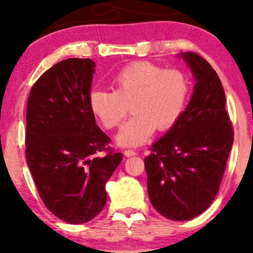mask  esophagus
<instances>
[{
  "label": "esophagus",
  "instance_id": "esophagus-1",
  "mask_svg": "<svg viewBox=\"0 0 253 253\" xmlns=\"http://www.w3.org/2000/svg\"><path fill=\"white\" fill-rule=\"evenodd\" d=\"M137 153L134 151H132V150H126L124 151V155H126V157H127V158H130V157H134V155H136Z\"/></svg>",
  "mask_w": 253,
  "mask_h": 253
}]
</instances>
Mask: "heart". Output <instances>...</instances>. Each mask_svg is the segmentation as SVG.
Returning a JSON list of instances; mask_svg holds the SVG:
<instances>
[{"label":"heart","mask_w":253,"mask_h":253,"mask_svg":"<svg viewBox=\"0 0 253 253\" xmlns=\"http://www.w3.org/2000/svg\"><path fill=\"white\" fill-rule=\"evenodd\" d=\"M114 91L93 89L92 113L107 129L119 126L130 109L133 114L117 134L120 146H139L154 130L166 131L181 119L190 96V81L177 69L151 62H133L113 78Z\"/></svg>","instance_id":"1"}]
</instances>
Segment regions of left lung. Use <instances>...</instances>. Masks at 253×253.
<instances>
[{
	"label": "left lung",
	"instance_id": "left-lung-1",
	"mask_svg": "<svg viewBox=\"0 0 253 253\" xmlns=\"http://www.w3.org/2000/svg\"><path fill=\"white\" fill-rule=\"evenodd\" d=\"M196 84L181 119L145 158L147 192L161 215L186 221L209 209L219 192L234 131L226 94L215 70L198 54L178 55Z\"/></svg>",
	"mask_w": 253,
	"mask_h": 253
}]
</instances>
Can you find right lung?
<instances>
[{"instance_id": "right-lung-1", "label": "right lung", "mask_w": 253, "mask_h": 253, "mask_svg": "<svg viewBox=\"0 0 253 253\" xmlns=\"http://www.w3.org/2000/svg\"><path fill=\"white\" fill-rule=\"evenodd\" d=\"M94 68L89 58L58 62L40 76L27 100V166L47 209L71 224L101 212L106 183L123 158L107 147L110 138L89 107Z\"/></svg>"}]
</instances>
